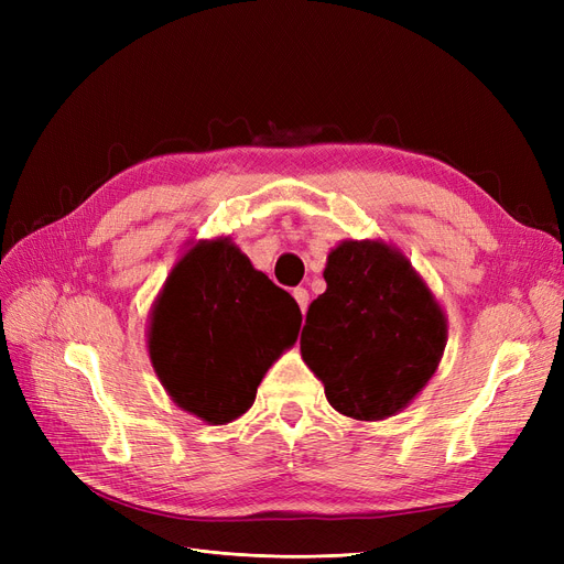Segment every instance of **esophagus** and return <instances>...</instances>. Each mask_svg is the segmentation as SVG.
Listing matches in <instances>:
<instances>
[{
    "instance_id": "1",
    "label": "esophagus",
    "mask_w": 564,
    "mask_h": 564,
    "mask_svg": "<svg viewBox=\"0 0 564 564\" xmlns=\"http://www.w3.org/2000/svg\"><path fill=\"white\" fill-rule=\"evenodd\" d=\"M292 296L296 299V303H299V308H301V313H305L308 311V301H311V296H308V289H303V286H296L294 292H292Z\"/></svg>"
}]
</instances>
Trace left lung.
<instances>
[{"mask_svg":"<svg viewBox=\"0 0 564 564\" xmlns=\"http://www.w3.org/2000/svg\"><path fill=\"white\" fill-rule=\"evenodd\" d=\"M327 292L305 315L303 362L338 414L395 416L429 386L447 315L406 256L383 240H344L327 256Z\"/></svg>","mask_w":564,"mask_h":564,"instance_id":"obj_1","label":"left lung"}]
</instances>
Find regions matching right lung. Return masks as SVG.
<instances>
[{
	"label": "right lung",
	"instance_id": "right-lung-1",
	"mask_svg": "<svg viewBox=\"0 0 564 564\" xmlns=\"http://www.w3.org/2000/svg\"><path fill=\"white\" fill-rule=\"evenodd\" d=\"M301 311L230 242L199 240L150 308L148 352L166 395L209 425L240 419L265 371L292 348Z\"/></svg>",
	"mask_w": 564,
	"mask_h": 564
}]
</instances>
